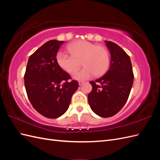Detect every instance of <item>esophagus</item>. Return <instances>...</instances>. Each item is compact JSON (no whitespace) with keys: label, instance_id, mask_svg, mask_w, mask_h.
I'll return each instance as SVG.
<instances>
[{"label":"esophagus","instance_id":"esophagus-1","mask_svg":"<svg viewBox=\"0 0 160 160\" xmlns=\"http://www.w3.org/2000/svg\"><path fill=\"white\" fill-rule=\"evenodd\" d=\"M83 83H84L83 81H79V85H82Z\"/></svg>","mask_w":160,"mask_h":160}]
</instances>
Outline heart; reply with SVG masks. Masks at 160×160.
<instances>
[{
	"mask_svg": "<svg viewBox=\"0 0 160 160\" xmlns=\"http://www.w3.org/2000/svg\"><path fill=\"white\" fill-rule=\"evenodd\" d=\"M69 54L59 51L56 61L61 68L69 74H73L81 67L84 68L73 76L77 80H86L93 75L99 77L107 72L109 66V55L103 46L87 41H77L67 46Z\"/></svg>",
	"mask_w": 160,
	"mask_h": 160,
	"instance_id": "obj_1",
	"label": "heart"
}]
</instances>
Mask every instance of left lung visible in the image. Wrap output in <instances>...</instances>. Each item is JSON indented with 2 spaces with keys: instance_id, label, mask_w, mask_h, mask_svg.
<instances>
[{
  "instance_id": "8db88e82",
  "label": "left lung",
  "mask_w": 160,
  "mask_h": 160,
  "mask_svg": "<svg viewBox=\"0 0 160 160\" xmlns=\"http://www.w3.org/2000/svg\"><path fill=\"white\" fill-rule=\"evenodd\" d=\"M105 42L111 53L110 68L101 78L89 82L92 91L88 94V101L95 113L109 118L127 102L134 75L129 56L113 42Z\"/></svg>"
}]
</instances>
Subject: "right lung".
Returning a JSON list of instances; mask_svg holds the SVG:
<instances>
[{
  "mask_svg": "<svg viewBox=\"0 0 160 160\" xmlns=\"http://www.w3.org/2000/svg\"><path fill=\"white\" fill-rule=\"evenodd\" d=\"M64 41L51 40L30 56L24 76L27 94L37 112L55 119L68 109L78 81L58 65L57 53Z\"/></svg>",
  "mask_w": 160,
  "mask_h": 160,
  "instance_id": "obj_1",
  "label": "right lung"
}]
</instances>
